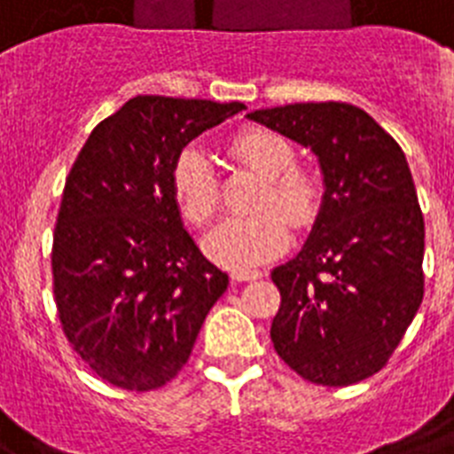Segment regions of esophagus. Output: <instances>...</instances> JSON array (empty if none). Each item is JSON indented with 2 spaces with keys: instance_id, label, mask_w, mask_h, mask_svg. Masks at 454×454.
<instances>
[{
  "instance_id": "34e87169",
  "label": "esophagus",
  "mask_w": 454,
  "mask_h": 454,
  "mask_svg": "<svg viewBox=\"0 0 454 454\" xmlns=\"http://www.w3.org/2000/svg\"><path fill=\"white\" fill-rule=\"evenodd\" d=\"M259 278H263V272L261 270H233L235 282H252V279Z\"/></svg>"
}]
</instances>
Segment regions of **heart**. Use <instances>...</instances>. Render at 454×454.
I'll return each mask as SVG.
<instances>
[{
	"label": "heart",
	"instance_id": "obj_1",
	"mask_svg": "<svg viewBox=\"0 0 454 454\" xmlns=\"http://www.w3.org/2000/svg\"><path fill=\"white\" fill-rule=\"evenodd\" d=\"M231 153L265 179L256 207L275 205L296 226L315 219L322 191L310 172L294 168L296 153L285 137L263 128H247L233 137ZM172 191L189 221L207 223L215 216L219 186L215 165L205 151L186 146L176 156ZM284 217L272 209H261L249 216H228L205 235V252L226 268L252 270L286 249L291 233Z\"/></svg>",
	"mask_w": 454,
	"mask_h": 454
}]
</instances>
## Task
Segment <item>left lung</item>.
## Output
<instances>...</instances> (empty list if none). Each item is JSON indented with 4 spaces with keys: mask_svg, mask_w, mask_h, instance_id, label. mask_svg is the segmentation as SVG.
<instances>
[{
    "mask_svg": "<svg viewBox=\"0 0 454 454\" xmlns=\"http://www.w3.org/2000/svg\"><path fill=\"white\" fill-rule=\"evenodd\" d=\"M317 156L322 205L301 252L272 270L270 338L305 380L345 387L378 373L422 303L425 219L403 151L342 102L247 114Z\"/></svg>",
    "mask_w": 454,
    "mask_h": 454,
    "instance_id": "left-lung-1",
    "label": "left lung"
}]
</instances>
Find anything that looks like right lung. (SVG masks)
I'll return each instance as SVG.
<instances>
[{
	"mask_svg": "<svg viewBox=\"0 0 454 454\" xmlns=\"http://www.w3.org/2000/svg\"><path fill=\"white\" fill-rule=\"evenodd\" d=\"M242 102L137 95L90 132L62 193L53 291L62 329L109 385L149 392L189 361L228 275L184 228L172 168Z\"/></svg>",
	"mask_w": 454,
	"mask_h": 454,
	"instance_id": "right-lung-1",
	"label": "right lung"
}]
</instances>
